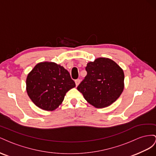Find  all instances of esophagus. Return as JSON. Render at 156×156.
<instances>
[{"label":"esophagus","instance_id":"34e87169","mask_svg":"<svg viewBox=\"0 0 156 156\" xmlns=\"http://www.w3.org/2000/svg\"><path fill=\"white\" fill-rule=\"evenodd\" d=\"M80 83V79H77V80H75V83H76V86H78V85H79V83Z\"/></svg>","mask_w":156,"mask_h":156}]
</instances>
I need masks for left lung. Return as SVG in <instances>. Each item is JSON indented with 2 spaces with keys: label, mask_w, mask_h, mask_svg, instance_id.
<instances>
[{
  "label": "left lung",
  "mask_w": 156,
  "mask_h": 156,
  "mask_svg": "<svg viewBox=\"0 0 156 156\" xmlns=\"http://www.w3.org/2000/svg\"><path fill=\"white\" fill-rule=\"evenodd\" d=\"M86 70V76L77 90L89 103L97 108H105L121 95L124 88V73L115 62L99 57L89 62Z\"/></svg>",
  "instance_id": "obj_1"
}]
</instances>
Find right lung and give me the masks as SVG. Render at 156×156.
Wrapping results in <instances>:
<instances>
[{"mask_svg":"<svg viewBox=\"0 0 156 156\" xmlns=\"http://www.w3.org/2000/svg\"><path fill=\"white\" fill-rule=\"evenodd\" d=\"M76 86L69 73L53 62L38 63L28 74L26 90L34 104L44 110H55L66 93Z\"/></svg>","mask_w":156,"mask_h":156,"instance_id":"1","label":"right lung"}]
</instances>
